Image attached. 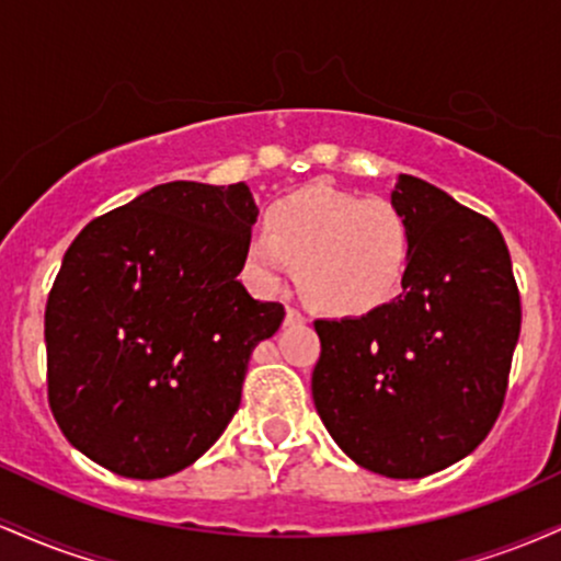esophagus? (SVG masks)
<instances>
[{
  "label": "esophagus",
  "mask_w": 561,
  "mask_h": 561,
  "mask_svg": "<svg viewBox=\"0 0 561 561\" xmlns=\"http://www.w3.org/2000/svg\"><path fill=\"white\" fill-rule=\"evenodd\" d=\"M306 317H302V313L298 311V308H293V306H287V317H285V324L287 327H298V324H306Z\"/></svg>",
  "instance_id": "1"
}]
</instances>
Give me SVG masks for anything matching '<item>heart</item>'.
Wrapping results in <instances>:
<instances>
[{"label":"heart","instance_id":"heart-1","mask_svg":"<svg viewBox=\"0 0 561 561\" xmlns=\"http://www.w3.org/2000/svg\"><path fill=\"white\" fill-rule=\"evenodd\" d=\"M411 255L414 234L396 203L317 182L268 205L266 231L248 237L242 268L250 285L272 295L295 263L319 308L362 317L396 298Z\"/></svg>","mask_w":561,"mask_h":561}]
</instances>
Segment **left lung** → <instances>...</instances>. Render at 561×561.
<instances>
[{"label": "left lung", "mask_w": 561, "mask_h": 561, "mask_svg": "<svg viewBox=\"0 0 561 561\" xmlns=\"http://www.w3.org/2000/svg\"><path fill=\"white\" fill-rule=\"evenodd\" d=\"M392 203L414 255L396 300L313 321L311 392L340 448L369 472L416 480L472 454L504 405L523 308L491 218L401 173Z\"/></svg>", "instance_id": "left-lung-1"}]
</instances>
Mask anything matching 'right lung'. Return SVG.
<instances>
[{"mask_svg": "<svg viewBox=\"0 0 561 561\" xmlns=\"http://www.w3.org/2000/svg\"><path fill=\"white\" fill-rule=\"evenodd\" d=\"M255 218L244 182H169L81 229L44 313L49 409L70 446L158 480L221 437L255 345L285 319L237 279Z\"/></svg>", "mask_w": 561, "mask_h": 561, "instance_id": "right-lung-1", "label": "right lung"}]
</instances>
